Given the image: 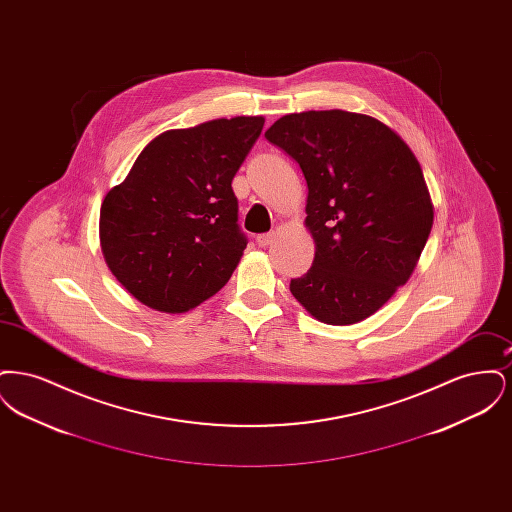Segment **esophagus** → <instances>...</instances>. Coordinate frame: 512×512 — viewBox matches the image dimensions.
<instances>
[{"mask_svg":"<svg viewBox=\"0 0 512 512\" xmlns=\"http://www.w3.org/2000/svg\"><path fill=\"white\" fill-rule=\"evenodd\" d=\"M272 238H274V234H259L257 238H255V242L259 247H267L270 242H272Z\"/></svg>","mask_w":512,"mask_h":512,"instance_id":"esophagus-1","label":"esophagus"}]
</instances>
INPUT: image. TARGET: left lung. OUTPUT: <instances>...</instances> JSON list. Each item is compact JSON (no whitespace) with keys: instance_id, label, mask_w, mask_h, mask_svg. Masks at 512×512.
Instances as JSON below:
<instances>
[{"instance_id":"8db88e82","label":"left lung","mask_w":512,"mask_h":512,"mask_svg":"<svg viewBox=\"0 0 512 512\" xmlns=\"http://www.w3.org/2000/svg\"><path fill=\"white\" fill-rule=\"evenodd\" d=\"M265 138L297 161L309 190L315 261L292 280L293 297L332 326L374 315L411 278L434 224L411 147L388 124L341 109L286 115Z\"/></svg>"}]
</instances>
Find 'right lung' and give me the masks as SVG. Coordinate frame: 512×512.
I'll return each mask as SVG.
<instances>
[{
    "label": "right lung",
    "instance_id": "add662e5",
    "mask_svg": "<svg viewBox=\"0 0 512 512\" xmlns=\"http://www.w3.org/2000/svg\"><path fill=\"white\" fill-rule=\"evenodd\" d=\"M263 124V117H234L167 130L105 195V263L149 309L186 313L230 280L247 245L232 178Z\"/></svg>",
    "mask_w": 512,
    "mask_h": 512
}]
</instances>
